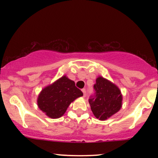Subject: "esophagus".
I'll return each instance as SVG.
<instances>
[{
	"label": "esophagus",
	"instance_id": "34e87169",
	"mask_svg": "<svg viewBox=\"0 0 158 158\" xmlns=\"http://www.w3.org/2000/svg\"><path fill=\"white\" fill-rule=\"evenodd\" d=\"M81 91H82V93H83V97H85V96H86V90H85V89H82L81 90Z\"/></svg>",
	"mask_w": 158,
	"mask_h": 158
}]
</instances>
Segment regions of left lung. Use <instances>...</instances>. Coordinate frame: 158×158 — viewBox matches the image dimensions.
<instances>
[{
  "mask_svg": "<svg viewBox=\"0 0 158 158\" xmlns=\"http://www.w3.org/2000/svg\"><path fill=\"white\" fill-rule=\"evenodd\" d=\"M95 97L89 99V104L96 118L106 120L122 108L123 95L118 87L102 77H98L94 85Z\"/></svg>",
  "mask_w": 158,
  "mask_h": 158,
  "instance_id": "1",
  "label": "left lung"
}]
</instances>
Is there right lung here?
Here are the masks:
<instances>
[{
  "instance_id": "add662e5",
  "label": "right lung",
  "mask_w": 158,
  "mask_h": 158,
  "mask_svg": "<svg viewBox=\"0 0 158 158\" xmlns=\"http://www.w3.org/2000/svg\"><path fill=\"white\" fill-rule=\"evenodd\" d=\"M82 96L75 82L64 75L41 90L37 105L50 118L57 119L64 115L70 103Z\"/></svg>"
}]
</instances>
